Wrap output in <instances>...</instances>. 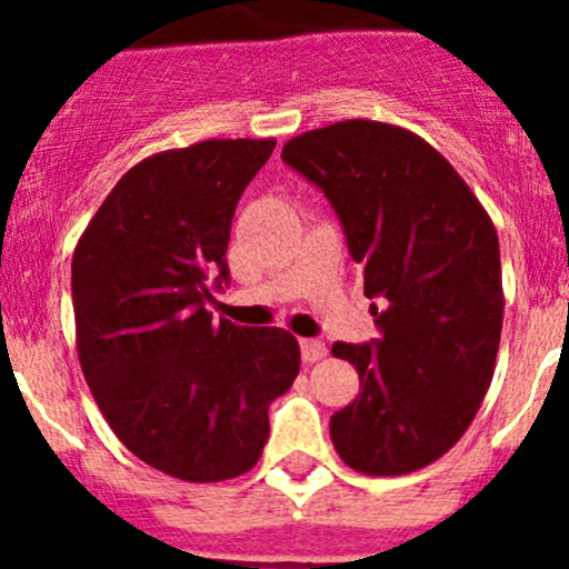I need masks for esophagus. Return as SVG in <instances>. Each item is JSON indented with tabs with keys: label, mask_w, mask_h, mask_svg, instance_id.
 Instances as JSON below:
<instances>
[{
	"label": "esophagus",
	"mask_w": 569,
	"mask_h": 569,
	"mask_svg": "<svg viewBox=\"0 0 569 569\" xmlns=\"http://www.w3.org/2000/svg\"><path fill=\"white\" fill-rule=\"evenodd\" d=\"M300 349H302V360H306V363H317V360H321L327 355L325 341H319V338H302Z\"/></svg>",
	"instance_id": "obj_1"
}]
</instances>
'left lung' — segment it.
Returning a JSON list of instances; mask_svg holds the SVG:
<instances>
[{
	"label": "left lung",
	"instance_id": "1",
	"mask_svg": "<svg viewBox=\"0 0 569 569\" xmlns=\"http://www.w3.org/2000/svg\"><path fill=\"white\" fill-rule=\"evenodd\" d=\"M280 157L336 209L380 327L371 343H332L360 375V393L330 418L332 446L369 476L427 468L470 427L496 369V226L462 176L401 126L341 120L291 137Z\"/></svg>",
	"mask_w": 569,
	"mask_h": 569
}]
</instances>
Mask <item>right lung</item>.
Returning a JSON list of instances; mask_svg holds the SVG:
<instances>
[{
	"mask_svg": "<svg viewBox=\"0 0 569 569\" xmlns=\"http://www.w3.org/2000/svg\"><path fill=\"white\" fill-rule=\"evenodd\" d=\"M272 148L203 140L142 159L73 250L77 352L96 405L131 455L194 485L248 473L269 405L300 375L289 330L206 308L211 280H228L233 211Z\"/></svg>",
	"mask_w": 569,
	"mask_h": 569,
	"instance_id": "right-lung-1",
	"label": "right lung"
}]
</instances>
